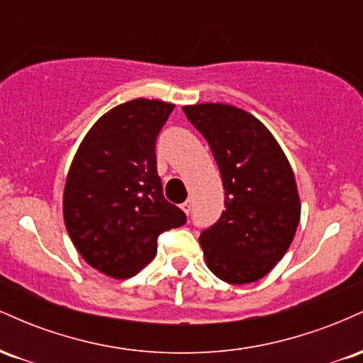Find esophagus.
<instances>
[{
    "mask_svg": "<svg viewBox=\"0 0 363 363\" xmlns=\"http://www.w3.org/2000/svg\"><path fill=\"white\" fill-rule=\"evenodd\" d=\"M181 210L184 211L186 215H189V211H191V201H189V199H187V201L182 203V205H181Z\"/></svg>",
    "mask_w": 363,
    "mask_h": 363,
    "instance_id": "esophagus-1",
    "label": "esophagus"
}]
</instances>
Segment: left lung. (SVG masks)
Listing matches in <instances>:
<instances>
[{"label":"left lung","instance_id":"obj_1","mask_svg":"<svg viewBox=\"0 0 363 363\" xmlns=\"http://www.w3.org/2000/svg\"><path fill=\"white\" fill-rule=\"evenodd\" d=\"M205 136L222 176L225 210L199 237L206 266L220 280H261L289 251L301 198L290 162L269 129L228 104L182 107Z\"/></svg>","mask_w":363,"mask_h":363}]
</instances>
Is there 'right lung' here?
<instances>
[{
  "label": "right lung",
  "mask_w": 363,
  "mask_h": 363,
  "mask_svg": "<svg viewBox=\"0 0 363 363\" xmlns=\"http://www.w3.org/2000/svg\"><path fill=\"white\" fill-rule=\"evenodd\" d=\"M174 104L135 99L102 116L74 153L62 216L72 242L91 268L124 280L157 254V237L186 223L162 194L155 141Z\"/></svg>",
  "instance_id": "add662e5"
}]
</instances>
